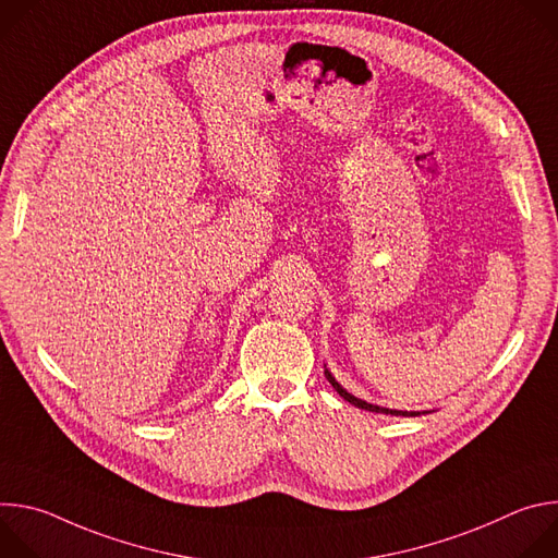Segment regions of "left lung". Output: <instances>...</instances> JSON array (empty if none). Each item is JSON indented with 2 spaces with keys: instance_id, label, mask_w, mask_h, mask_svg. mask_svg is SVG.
I'll return each mask as SVG.
<instances>
[{
  "instance_id": "1",
  "label": "left lung",
  "mask_w": 558,
  "mask_h": 558,
  "mask_svg": "<svg viewBox=\"0 0 558 558\" xmlns=\"http://www.w3.org/2000/svg\"><path fill=\"white\" fill-rule=\"evenodd\" d=\"M325 375H327V379L331 381V386L338 390V395L340 397H344V400L349 402V404H353V407H357V409H364V411H371V413H386V415H404V417H415V415H420V413H409V411H390V409H381V407H373V404H368V402H364V400H357L355 395H351V392H347L338 381H336V377L329 373V371H325Z\"/></svg>"
}]
</instances>
